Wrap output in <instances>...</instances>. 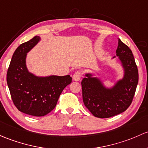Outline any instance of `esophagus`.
Wrapping results in <instances>:
<instances>
[{
  "label": "esophagus",
  "instance_id": "esophagus-1",
  "mask_svg": "<svg viewBox=\"0 0 148 148\" xmlns=\"http://www.w3.org/2000/svg\"><path fill=\"white\" fill-rule=\"evenodd\" d=\"M81 77H82V73L81 71H77L72 76V79L74 81H76V82H78L81 79Z\"/></svg>",
  "mask_w": 148,
  "mask_h": 148
}]
</instances>
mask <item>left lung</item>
Returning <instances> with one entry per match:
<instances>
[{"label":"left lung","instance_id":"left-lung-1","mask_svg":"<svg viewBox=\"0 0 148 148\" xmlns=\"http://www.w3.org/2000/svg\"><path fill=\"white\" fill-rule=\"evenodd\" d=\"M116 56L123 69V77L113 86L106 87L91 73L85 74L82 82L84 103L95 117L105 119L123 113L130 106L136 93L138 67L132 51L120 39Z\"/></svg>","mask_w":148,"mask_h":148}]
</instances>
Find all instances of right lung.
I'll return each mask as SVG.
<instances>
[{
    "mask_svg": "<svg viewBox=\"0 0 148 148\" xmlns=\"http://www.w3.org/2000/svg\"><path fill=\"white\" fill-rule=\"evenodd\" d=\"M41 40L35 36L15 49L7 72V84L12 100L20 111L44 116L55 108L62 91L71 84L69 75L39 77L29 72L27 54Z\"/></svg>",
    "mask_w": 148,
    "mask_h": 148,
    "instance_id": "obj_1",
    "label": "right lung"
}]
</instances>
